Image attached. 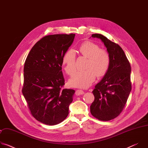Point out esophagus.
<instances>
[{"label":"esophagus","instance_id":"1","mask_svg":"<svg viewBox=\"0 0 148 148\" xmlns=\"http://www.w3.org/2000/svg\"><path fill=\"white\" fill-rule=\"evenodd\" d=\"M84 93V92L82 90H77L75 91V94L77 95H80L83 94Z\"/></svg>","mask_w":148,"mask_h":148}]
</instances>
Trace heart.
<instances>
[{
    "instance_id": "1",
    "label": "heart",
    "mask_w": 148,
    "mask_h": 148,
    "mask_svg": "<svg viewBox=\"0 0 148 148\" xmlns=\"http://www.w3.org/2000/svg\"><path fill=\"white\" fill-rule=\"evenodd\" d=\"M81 56L87 57L86 70L77 71L70 79L73 87L87 88L94 82L96 77H101L107 74L110 65V56L105 49H99L97 44L86 41L79 47ZM62 64L66 73L72 75L76 71V56L73 49L67 50L62 57Z\"/></svg>"
}]
</instances>
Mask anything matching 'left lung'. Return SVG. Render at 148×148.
<instances>
[{
	"instance_id": "8db88e82",
	"label": "left lung",
	"mask_w": 148,
	"mask_h": 148,
	"mask_svg": "<svg viewBox=\"0 0 148 148\" xmlns=\"http://www.w3.org/2000/svg\"><path fill=\"white\" fill-rule=\"evenodd\" d=\"M100 38L110 56L109 69L92 91L94 101L90 106L92 115L103 121L116 118L123 111L132 89L131 67L122 49L101 34H92Z\"/></svg>"
}]
</instances>
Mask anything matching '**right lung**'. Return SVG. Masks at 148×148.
Wrapping results in <instances>:
<instances>
[{"label": "right lung", "mask_w": 148, "mask_h": 148, "mask_svg": "<svg viewBox=\"0 0 148 148\" xmlns=\"http://www.w3.org/2000/svg\"><path fill=\"white\" fill-rule=\"evenodd\" d=\"M74 37L75 34L45 36L34 45L26 59L22 91L32 115L43 123L57 125L69 115L75 91L63 88L62 57Z\"/></svg>", "instance_id": "1"}]
</instances>
